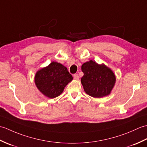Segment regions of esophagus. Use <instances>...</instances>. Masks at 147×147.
<instances>
[{"label": "esophagus", "mask_w": 147, "mask_h": 147, "mask_svg": "<svg viewBox=\"0 0 147 147\" xmlns=\"http://www.w3.org/2000/svg\"><path fill=\"white\" fill-rule=\"evenodd\" d=\"M73 76H74V80H79V76H78V74H74Z\"/></svg>", "instance_id": "1"}]
</instances>
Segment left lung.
Returning a JSON list of instances; mask_svg holds the SVG:
<instances>
[{
  "mask_svg": "<svg viewBox=\"0 0 147 147\" xmlns=\"http://www.w3.org/2000/svg\"><path fill=\"white\" fill-rule=\"evenodd\" d=\"M82 71L84 75L81 82L87 94L95 98H102L110 94L116 80L110 68L91 60L82 65Z\"/></svg>",
  "mask_w": 147,
  "mask_h": 147,
  "instance_id": "8db88e82",
  "label": "left lung"
}]
</instances>
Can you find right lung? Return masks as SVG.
<instances>
[{
	"label": "right lung",
	"instance_id": "add662e5",
	"mask_svg": "<svg viewBox=\"0 0 147 147\" xmlns=\"http://www.w3.org/2000/svg\"><path fill=\"white\" fill-rule=\"evenodd\" d=\"M73 76L67 67L57 62H52L48 66L36 72L35 83L43 95L50 98L60 95Z\"/></svg>",
	"mask_w": 147,
	"mask_h": 147
}]
</instances>
